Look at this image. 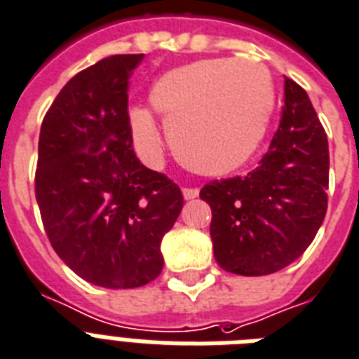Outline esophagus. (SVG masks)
<instances>
[{"mask_svg":"<svg viewBox=\"0 0 359 359\" xmlns=\"http://www.w3.org/2000/svg\"><path fill=\"white\" fill-rule=\"evenodd\" d=\"M198 194H200L198 189H189V187L183 189V198H185V200H194V198H198Z\"/></svg>","mask_w":359,"mask_h":359,"instance_id":"esophagus-1","label":"esophagus"}]
</instances>
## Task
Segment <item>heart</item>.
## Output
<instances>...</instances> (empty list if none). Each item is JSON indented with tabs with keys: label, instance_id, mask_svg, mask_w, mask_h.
Returning <instances> with one entry per match:
<instances>
[{
	"label": "heart",
	"instance_id": "1",
	"mask_svg": "<svg viewBox=\"0 0 359 359\" xmlns=\"http://www.w3.org/2000/svg\"><path fill=\"white\" fill-rule=\"evenodd\" d=\"M276 98L265 65L235 59L177 66L148 90L180 159L203 176H228L252 161L266 137ZM128 122L139 156L151 165L161 161L163 135L151 111L130 109Z\"/></svg>",
	"mask_w": 359,
	"mask_h": 359
}]
</instances>
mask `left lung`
<instances>
[{"label": "left lung", "mask_w": 359, "mask_h": 359, "mask_svg": "<svg viewBox=\"0 0 359 359\" xmlns=\"http://www.w3.org/2000/svg\"><path fill=\"white\" fill-rule=\"evenodd\" d=\"M328 139L308 94L285 77V107L256 170L211 182L209 203L215 259L241 276H265L302 256L326 215Z\"/></svg>", "instance_id": "1"}]
</instances>
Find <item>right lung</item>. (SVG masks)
<instances>
[{
  "label": "right lung",
  "instance_id": "1",
  "mask_svg": "<svg viewBox=\"0 0 359 359\" xmlns=\"http://www.w3.org/2000/svg\"><path fill=\"white\" fill-rule=\"evenodd\" d=\"M139 55H111L66 83L46 113L34 193L57 256L107 289L142 287L163 271L161 241L182 191L131 148L128 77Z\"/></svg>",
  "mask_w": 359,
  "mask_h": 359
}]
</instances>
